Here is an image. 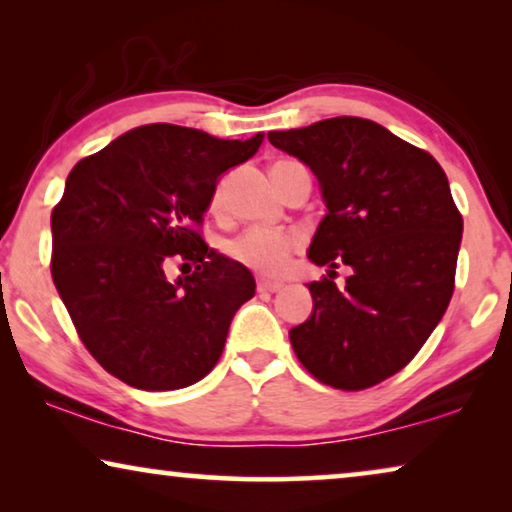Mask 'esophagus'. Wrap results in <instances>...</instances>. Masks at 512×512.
<instances>
[{
    "instance_id": "1",
    "label": "esophagus",
    "mask_w": 512,
    "mask_h": 512,
    "mask_svg": "<svg viewBox=\"0 0 512 512\" xmlns=\"http://www.w3.org/2000/svg\"><path fill=\"white\" fill-rule=\"evenodd\" d=\"M282 282H272V279H258V291L261 293H277L282 291Z\"/></svg>"
}]
</instances>
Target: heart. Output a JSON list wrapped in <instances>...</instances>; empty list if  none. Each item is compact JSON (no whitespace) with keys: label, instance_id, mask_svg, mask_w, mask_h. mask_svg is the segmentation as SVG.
<instances>
[{"label":"heart","instance_id":"obj_1","mask_svg":"<svg viewBox=\"0 0 512 512\" xmlns=\"http://www.w3.org/2000/svg\"><path fill=\"white\" fill-rule=\"evenodd\" d=\"M223 198H226V184H219L212 193V209H221ZM300 247H303V235L296 230L249 228L228 244V256L258 275L277 277L289 268L291 256Z\"/></svg>","mask_w":512,"mask_h":512}]
</instances>
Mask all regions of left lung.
<instances>
[{
    "label": "left lung",
    "mask_w": 512,
    "mask_h": 512,
    "mask_svg": "<svg viewBox=\"0 0 512 512\" xmlns=\"http://www.w3.org/2000/svg\"><path fill=\"white\" fill-rule=\"evenodd\" d=\"M268 139L310 167L326 202L307 256L331 270L307 284L312 317L289 331L293 352L328 387H375L415 359L450 305L464 219L443 167L356 116ZM340 264L353 268L345 287L332 282Z\"/></svg>",
    "instance_id": "left-lung-1"
}]
</instances>
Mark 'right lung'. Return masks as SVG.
<instances>
[{"instance_id":"add662e5","label":"right lung","mask_w":512,"mask_h":512,"mask_svg":"<svg viewBox=\"0 0 512 512\" xmlns=\"http://www.w3.org/2000/svg\"><path fill=\"white\" fill-rule=\"evenodd\" d=\"M261 142L263 135L242 142L151 123L69 172L51 214V275L81 342L121 382L184 389L219 361L256 282L209 249L198 228L221 174ZM172 260L196 270L170 283Z\"/></svg>"}]
</instances>
